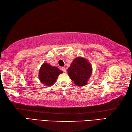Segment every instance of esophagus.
Segmentation results:
<instances>
[{"mask_svg": "<svg viewBox=\"0 0 132 132\" xmlns=\"http://www.w3.org/2000/svg\"><path fill=\"white\" fill-rule=\"evenodd\" d=\"M61 69H62V70L63 72H66V69L65 67H62V68H61Z\"/></svg>", "mask_w": 132, "mask_h": 132, "instance_id": "esophagus-1", "label": "esophagus"}]
</instances>
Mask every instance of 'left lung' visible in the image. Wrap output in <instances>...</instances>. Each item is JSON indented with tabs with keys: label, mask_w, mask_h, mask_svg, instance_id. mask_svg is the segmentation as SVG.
<instances>
[{
	"label": "left lung",
	"mask_w": 132,
	"mask_h": 132,
	"mask_svg": "<svg viewBox=\"0 0 132 132\" xmlns=\"http://www.w3.org/2000/svg\"><path fill=\"white\" fill-rule=\"evenodd\" d=\"M68 72L75 85L85 86L91 77L92 66L86 59L79 57L72 61L70 67L68 69Z\"/></svg>",
	"instance_id": "left-lung-1"
}]
</instances>
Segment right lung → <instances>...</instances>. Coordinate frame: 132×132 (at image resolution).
Segmentation results:
<instances>
[{"label":"right lung","mask_w":132,"mask_h":132,"mask_svg":"<svg viewBox=\"0 0 132 132\" xmlns=\"http://www.w3.org/2000/svg\"><path fill=\"white\" fill-rule=\"evenodd\" d=\"M61 73H62V71L57 67L52 66L48 63H44L40 69L39 79L42 83L46 86H52Z\"/></svg>","instance_id":"obj_1"}]
</instances>
